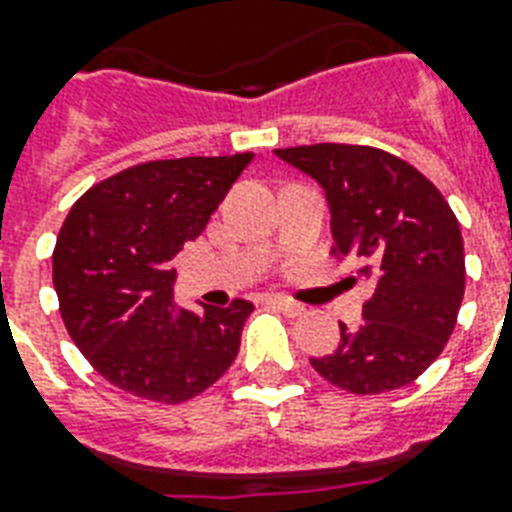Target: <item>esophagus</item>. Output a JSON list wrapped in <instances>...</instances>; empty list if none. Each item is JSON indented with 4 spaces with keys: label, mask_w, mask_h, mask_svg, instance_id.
Returning <instances> with one entry per match:
<instances>
[{
    "label": "esophagus",
    "mask_w": 512,
    "mask_h": 512,
    "mask_svg": "<svg viewBox=\"0 0 512 512\" xmlns=\"http://www.w3.org/2000/svg\"><path fill=\"white\" fill-rule=\"evenodd\" d=\"M268 305L279 308L281 313H287V316H292V319H295V316H303V313H305L303 305L295 303V300H292V297H287V295H271V297H268Z\"/></svg>",
    "instance_id": "esophagus-1"
}]
</instances>
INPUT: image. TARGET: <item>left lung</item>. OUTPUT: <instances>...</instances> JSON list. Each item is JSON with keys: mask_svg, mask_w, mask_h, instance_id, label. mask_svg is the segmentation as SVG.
Masks as SVG:
<instances>
[{"mask_svg": "<svg viewBox=\"0 0 512 512\" xmlns=\"http://www.w3.org/2000/svg\"><path fill=\"white\" fill-rule=\"evenodd\" d=\"M327 191L332 255L353 257L374 295L358 329L340 324V345L311 358L337 388L377 396L404 388L452 337L465 295L460 223L436 185L412 164L372 146L316 143L276 148Z\"/></svg>", "mask_w": 512, "mask_h": 512, "instance_id": "1", "label": "left lung"}]
</instances>
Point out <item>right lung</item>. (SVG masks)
Listing matches in <instances>:
<instances>
[{
	"mask_svg": "<svg viewBox=\"0 0 512 512\" xmlns=\"http://www.w3.org/2000/svg\"><path fill=\"white\" fill-rule=\"evenodd\" d=\"M252 154L185 156L127 167L84 191L52 249L68 335L124 393L183 404L233 364L255 305L191 313L172 303V257L209 223Z\"/></svg>",
	"mask_w": 512,
	"mask_h": 512,
	"instance_id": "add662e5",
	"label": "right lung"
}]
</instances>
